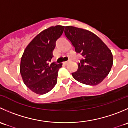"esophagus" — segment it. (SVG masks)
<instances>
[{"label":"esophagus","instance_id":"esophagus-1","mask_svg":"<svg viewBox=\"0 0 128 128\" xmlns=\"http://www.w3.org/2000/svg\"><path fill=\"white\" fill-rule=\"evenodd\" d=\"M68 63H69V62H68V61H66V62H63V64H64V65H67V64H68Z\"/></svg>","mask_w":128,"mask_h":128}]
</instances>
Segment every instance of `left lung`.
<instances>
[{"mask_svg": "<svg viewBox=\"0 0 128 128\" xmlns=\"http://www.w3.org/2000/svg\"><path fill=\"white\" fill-rule=\"evenodd\" d=\"M64 33L76 52L82 56L77 63V70L72 73V77L89 86H96L102 82L113 66L111 50L98 36L87 30L66 26Z\"/></svg>", "mask_w": 128, "mask_h": 128, "instance_id": "8db88e82", "label": "left lung"}]
</instances>
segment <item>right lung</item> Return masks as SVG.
I'll use <instances>...</instances> for the list:
<instances>
[{"label":"right lung","instance_id":"right-lung-1","mask_svg":"<svg viewBox=\"0 0 128 128\" xmlns=\"http://www.w3.org/2000/svg\"><path fill=\"white\" fill-rule=\"evenodd\" d=\"M64 26H52L37 34L26 47L21 58L20 72L28 88L39 95L51 91L57 84L58 70L62 64L52 62L56 41Z\"/></svg>","mask_w":128,"mask_h":128}]
</instances>
